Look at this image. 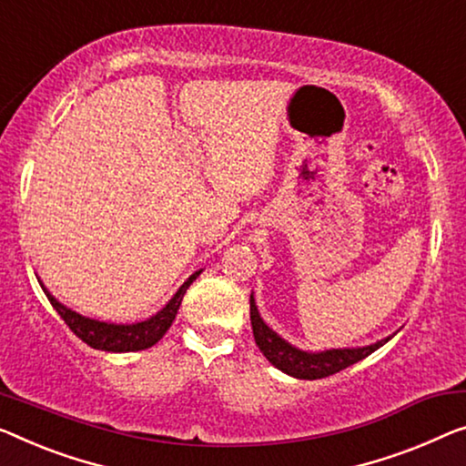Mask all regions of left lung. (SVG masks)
<instances>
[{
  "mask_svg": "<svg viewBox=\"0 0 466 466\" xmlns=\"http://www.w3.org/2000/svg\"><path fill=\"white\" fill-rule=\"evenodd\" d=\"M251 326H253L255 343L261 350L263 356L268 358V362L274 364L278 370L290 374V377L305 379V380L324 379L339 370H345L347 366L368 358L372 351H377L379 347H383L389 339L393 337L391 335L387 339H380V341L366 347H351V350H326L318 353L297 350V347H293L289 341H284L280 335H276V332L261 320L253 295H251Z\"/></svg>",
  "mask_w": 466,
  "mask_h": 466,
  "instance_id": "1",
  "label": "left lung"
}]
</instances>
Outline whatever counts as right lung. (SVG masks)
<instances>
[{"mask_svg": "<svg viewBox=\"0 0 466 466\" xmlns=\"http://www.w3.org/2000/svg\"><path fill=\"white\" fill-rule=\"evenodd\" d=\"M200 272H203V269L194 272L188 280L179 287L177 293L171 297L169 303L158 311V314L148 318V320L136 322V324H110V322L92 320V318L81 316L77 311L68 309L66 305H62L58 299H54V295H50V290H47L44 284H41V289H44L46 297L50 299L52 308L58 311V316L66 322L68 329H71L83 343L94 347V350L123 353V351L148 350V347L161 341L165 332L169 330L171 322L176 320V314L179 305H182L186 290H188L190 284L197 280V276Z\"/></svg>", "mask_w": 466, "mask_h": 466, "instance_id": "right-lung-1", "label": "right lung"}]
</instances>
